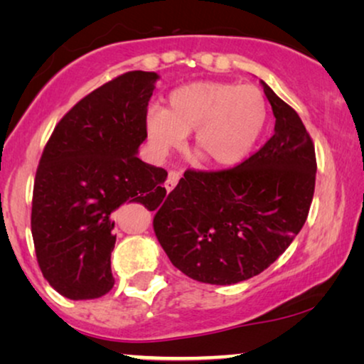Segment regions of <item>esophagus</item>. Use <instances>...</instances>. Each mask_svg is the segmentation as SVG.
<instances>
[{
  "label": "esophagus",
  "instance_id": "esophagus-1",
  "mask_svg": "<svg viewBox=\"0 0 364 364\" xmlns=\"http://www.w3.org/2000/svg\"><path fill=\"white\" fill-rule=\"evenodd\" d=\"M178 178H181V176H178V172H176V171H171V172H168L167 181H166V188H167V192H171L172 188L177 186Z\"/></svg>",
  "mask_w": 364,
  "mask_h": 364
}]
</instances>
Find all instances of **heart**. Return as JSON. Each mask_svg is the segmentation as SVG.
Here are the masks:
<instances>
[{"label": "heart", "instance_id": "b5f03b06", "mask_svg": "<svg viewBox=\"0 0 364 364\" xmlns=\"http://www.w3.org/2000/svg\"><path fill=\"white\" fill-rule=\"evenodd\" d=\"M267 101L250 84L200 81L177 87L167 107H152L146 134L157 152L166 154L193 132L192 151L207 166L240 162L263 132Z\"/></svg>", "mask_w": 364, "mask_h": 364}]
</instances>
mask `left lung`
<instances>
[{
  "mask_svg": "<svg viewBox=\"0 0 364 364\" xmlns=\"http://www.w3.org/2000/svg\"><path fill=\"white\" fill-rule=\"evenodd\" d=\"M263 84L275 134L232 168L192 171L157 207L154 232L172 265L232 285L272 265L305 223L315 192V146L295 109Z\"/></svg>",
  "mask_w": 364,
  "mask_h": 364,
  "instance_id": "1",
  "label": "left lung"
}]
</instances>
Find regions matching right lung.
Returning <instances> with one entry per match:
<instances>
[{
  "label": "right lung",
  "mask_w": 364,
  "mask_h": 364,
  "mask_svg": "<svg viewBox=\"0 0 364 364\" xmlns=\"http://www.w3.org/2000/svg\"><path fill=\"white\" fill-rule=\"evenodd\" d=\"M156 73L129 71L69 109L56 124L34 177L31 233L38 265L69 300L114 287L112 213L124 202L157 207L167 172L137 157Z\"/></svg>",
  "instance_id": "add662e5"
}]
</instances>
